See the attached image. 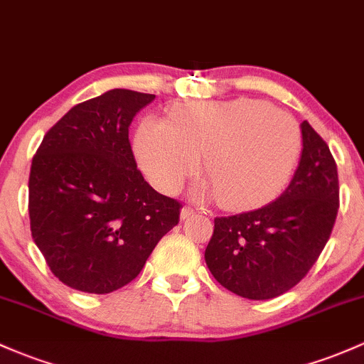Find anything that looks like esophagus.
Segmentation results:
<instances>
[{
  "label": "esophagus",
  "instance_id": "34e87169",
  "mask_svg": "<svg viewBox=\"0 0 364 364\" xmlns=\"http://www.w3.org/2000/svg\"><path fill=\"white\" fill-rule=\"evenodd\" d=\"M194 213H196V212H194V210L191 208V206H183V208L181 210V218H182V220H186V218L193 217Z\"/></svg>",
  "mask_w": 364,
  "mask_h": 364
}]
</instances>
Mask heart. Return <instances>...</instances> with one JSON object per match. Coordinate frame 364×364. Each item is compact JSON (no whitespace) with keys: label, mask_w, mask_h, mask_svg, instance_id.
<instances>
[{"label":"heart","mask_w":364,"mask_h":364,"mask_svg":"<svg viewBox=\"0 0 364 364\" xmlns=\"http://www.w3.org/2000/svg\"><path fill=\"white\" fill-rule=\"evenodd\" d=\"M170 118L149 116L135 136L136 158L163 193H173L196 173L203 156L218 203L229 210L253 208L279 194L299 163V123L264 100L189 102L171 109ZM205 193L203 187L199 194Z\"/></svg>","instance_id":"b5f03b06"}]
</instances>
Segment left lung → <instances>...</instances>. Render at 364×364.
Returning <instances> with one entry per match:
<instances>
[{
    "label": "left lung",
    "mask_w": 364,
    "mask_h": 364,
    "mask_svg": "<svg viewBox=\"0 0 364 364\" xmlns=\"http://www.w3.org/2000/svg\"><path fill=\"white\" fill-rule=\"evenodd\" d=\"M300 130L302 156L284 193L259 210L215 218L206 265L245 299H274L302 281L337 218L338 173L330 147L307 121Z\"/></svg>",
    "instance_id": "obj_1"
}]
</instances>
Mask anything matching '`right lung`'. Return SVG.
<instances>
[{
	"label": "right lung",
	"instance_id": "1",
	"mask_svg": "<svg viewBox=\"0 0 364 364\" xmlns=\"http://www.w3.org/2000/svg\"><path fill=\"white\" fill-rule=\"evenodd\" d=\"M151 93L114 88L74 105L46 132L29 175L31 234L50 271L85 293L134 281L182 205L136 168L128 128Z\"/></svg>",
	"mask_w": 364,
	"mask_h": 364
}]
</instances>
